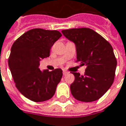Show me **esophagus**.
Here are the masks:
<instances>
[{
  "mask_svg": "<svg viewBox=\"0 0 126 126\" xmlns=\"http://www.w3.org/2000/svg\"><path fill=\"white\" fill-rule=\"evenodd\" d=\"M67 74H68V72L67 71H65V70H63V74L65 76V75H66Z\"/></svg>",
  "mask_w": 126,
  "mask_h": 126,
  "instance_id": "34e87169",
  "label": "esophagus"
}]
</instances>
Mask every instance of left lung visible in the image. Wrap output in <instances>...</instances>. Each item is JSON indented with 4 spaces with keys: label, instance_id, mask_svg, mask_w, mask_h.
<instances>
[{
    "label": "left lung",
    "instance_id": "1",
    "mask_svg": "<svg viewBox=\"0 0 126 126\" xmlns=\"http://www.w3.org/2000/svg\"><path fill=\"white\" fill-rule=\"evenodd\" d=\"M63 34L76 45L77 60L86 65L84 76L73 72L74 81L71 92L75 99L89 102L99 99L112 86L117 60L111 45L89 28L62 30Z\"/></svg>",
    "mask_w": 126,
    "mask_h": 126
}]
</instances>
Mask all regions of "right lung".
<instances>
[{
	"mask_svg": "<svg viewBox=\"0 0 126 126\" xmlns=\"http://www.w3.org/2000/svg\"><path fill=\"white\" fill-rule=\"evenodd\" d=\"M62 34L57 30L32 29L16 40L11 49L8 66L18 90L33 102H44L55 94L63 71H40L41 59L50 56L54 43Z\"/></svg>",
	"mask_w": 126,
	"mask_h": 126,
	"instance_id": "add662e5",
	"label": "right lung"
}]
</instances>
